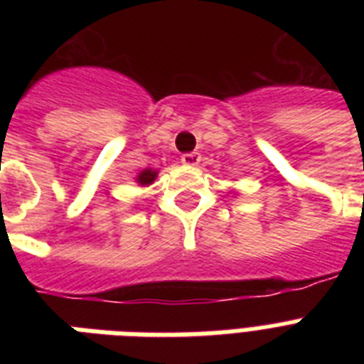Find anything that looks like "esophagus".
<instances>
[{
    "label": "esophagus",
    "instance_id": "esophagus-1",
    "mask_svg": "<svg viewBox=\"0 0 364 364\" xmlns=\"http://www.w3.org/2000/svg\"><path fill=\"white\" fill-rule=\"evenodd\" d=\"M181 162L185 166H196L200 162V153H185L181 156Z\"/></svg>",
    "mask_w": 364,
    "mask_h": 364
}]
</instances>
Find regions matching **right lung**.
I'll list each match as a JSON object with an SVG mask.
<instances>
[{"label": "right lung", "instance_id": "right-lung-1", "mask_svg": "<svg viewBox=\"0 0 364 364\" xmlns=\"http://www.w3.org/2000/svg\"><path fill=\"white\" fill-rule=\"evenodd\" d=\"M156 173H159L156 170H151V168H147V170L139 171V176L136 177V181L139 183L141 187H147V185H151V183L156 179Z\"/></svg>", "mask_w": 364, "mask_h": 364}]
</instances>
